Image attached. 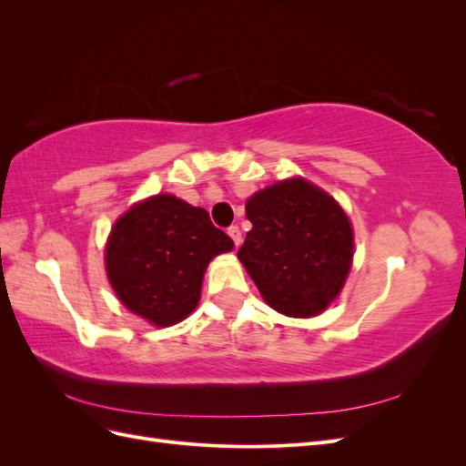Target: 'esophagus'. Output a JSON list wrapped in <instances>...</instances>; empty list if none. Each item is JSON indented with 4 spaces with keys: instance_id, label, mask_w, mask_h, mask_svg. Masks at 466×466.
<instances>
[{
    "instance_id": "34e87169",
    "label": "esophagus",
    "mask_w": 466,
    "mask_h": 466,
    "mask_svg": "<svg viewBox=\"0 0 466 466\" xmlns=\"http://www.w3.org/2000/svg\"><path fill=\"white\" fill-rule=\"evenodd\" d=\"M228 235L233 238V243H235V247H238L243 243V235H241V229L237 228V225H231V228L228 229Z\"/></svg>"
}]
</instances>
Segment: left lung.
<instances>
[{
    "label": "left lung",
    "mask_w": 466,
    "mask_h": 466,
    "mask_svg": "<svg viewBox=\"0 0 466 466\" xmlns=\"http://www.w3.org/2000/svg\"><path fill=\"white\" fill-rule=\"evenodd\" d=\"M237 257L264 301L288 317H315L340 293L354 257L344 209L303 178L278 182L247 202Z\"/></svg>",
    "instance_id": "obj_1"
}]
</instances>
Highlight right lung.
<instances>
[{"instance_id":"obj_1","label":"right lung","mask_w":466,"mask_h":466,"mask_svg":"<svg viewBox=\"0 0 466 466\" xmlns=\"http://www.w3.org/2000/svg\"><path fill=\"white\" fill-rule=\"evenodd\" d=\"M231 248V237L211 223L206 209L159 194L115 223L106 276L126 309L171 327L198 305L208 262Z\"/></svg>"}]
</instances>
